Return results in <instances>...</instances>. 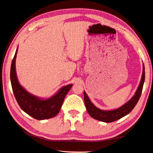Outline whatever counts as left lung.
<instances>
[{"label": "left lung", "mask_w": 153, "mask_h": 153, "mask_svg": "<svg viewBox=\"0 0 153 153\" xmlns=\"http://www.w3.org/2000/svg\"><path fill=\"white\" fill-rule=\"evenodd\" d=\"M145 79V72H144V65L143 64V71H142V78L140 82V84L138 87V89L135 92L132 98L128 102L125 103L121 107L116 108V109L105 111L101 110L100 108H97L93 103L90 101V98L88 97L86 93L84 92V103L86 108L87 109L88 113L91 116L92 118L95 120L103 121L106 123H110L115 121L116 120H120L124 116H126L129 114L132 111L133 108L135 107L137 102L139 100V98L140 97L142 88H143L144 82Z\"/></svg>", "instance_id": "1"}]
</instances>
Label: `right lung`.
Returning a JSON list of instances; mask_svg holds the SVG:
<instances>
[{
  "instance_id": "1",
  "label": "right lung",
  "mask_w": 153,
  "mask_h": 153,
  "mask_svg": "<svg viewBox=\"0 0 153 153\" xmlns=\"http://www.w3.org/2000/svg\"><path fill=\"white\" fill-rule=\"evenodd\" d=\"M17 50L18 48L11 63L10 78L13 92L18 105L24 112L38 120H47L55 117L60 111L64 98L73 84L62 87L53 97L46 99L30 94L24 87L21 86L17 79L15 69Z\"/></svg>"
}]
</instances>
